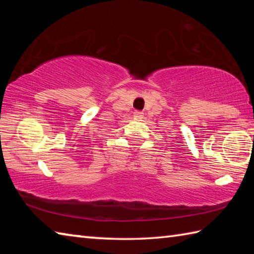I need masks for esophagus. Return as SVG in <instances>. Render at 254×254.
I'll return each instance as SVG.
<instances>
[{"label": "esophagus", "instance_id": "obj_1", "mask_svg": "<svg viewBox=\"0 0 254 254\" xmlns=\"http://www.w3.org/2000/svg\"><path fill=\"white\" fill-rule=\"evenodd\" d=\"M142 117H143L142 112H140V111H135L134 112V118L135 119H142Z\"/></svg>", "mask_w": 254, "mask_h": 254}]
</instances>
